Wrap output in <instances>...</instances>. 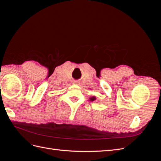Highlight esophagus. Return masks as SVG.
<instances>
[{"mask_svg": "<svg viewBox=\"0 0 161 161\" xmlns=\"http://www.w3.org/2000/svg\"><path fill=\"white\" fill-rule=\"evenodd\" d=\"M75 85H79V81H74V82H73Z\"/></svg>", "mask_w": 161, "mask_h": 161, "instance_id": "34e87169", "label": "esophagus"}]
</instances>
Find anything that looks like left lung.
<instances>
[{
  "label": "left lung",
  "mask_w": 161,
  "mask_h": 161,
  "mask_svg": "<svg viewBox=\"0 0 161 161\" xmlns=\"http://www.w3.org/2000/svg\"><path fill=\"white\" fill-rule=\"evenodd\" d=\"M90 100H91V101H93L96 100V97H91V98H90Z\"/></svg>",
  "instance_id": "8db88e82"
}]
</instances>
